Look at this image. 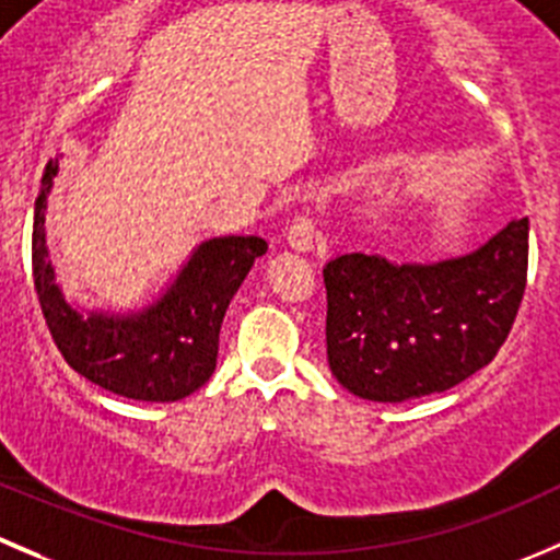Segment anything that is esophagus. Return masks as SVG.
<instances>
[{
	"instance_id": "obj_1",
	"label": "esophagus",
	"mask_w": 560,
	"mask_h": 560,
	"mask_svg": "<svg viewBox=\"0 0 560 560\" xmlns=\"http://www.w3.org/2000/svg\"><path fill=\"white\" fill-rule=\"evenodd\" d=\"M317 241V224H314L312 215H298L290 226H287V243H290L295 252H308Z\"/></svg>"
}]
</instances>
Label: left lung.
<instances>
[{
    "instance_id": "8db88e82",
    "label": "left lung",
    "mask_w": 560,
    "mask_h": 560,
    "mask_svg": "<svg viewBox=\"0 0 560 560\" xmlns=\"http://www.w3.org/2000/svg\"><path fill=\"white\" fill-rule=\"evenodd\" d=\"M334 377L361 399L441 394L485 369L512 330L528 279V219L457 259L394 265L341 254L323 268Z\"/></svg>"
}]
</instances>
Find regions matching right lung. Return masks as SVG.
Here are the masks:
<instances>
[{"mask_svg":"<svg viewBox=\"0 0 560 560\" xmlns=\"http://www.w3.org/2000/svg\"><path fill=\"white\" fill-rule=\"evenodd\" d=\"M57 170L59 159L48 161L32 224V276L54 345L81 377L125 399H186L213 374L226 306L268 243L254 235L205 241L153 306L139 314H79L54 284L46 259V197Z\"/></svg>","mask_w":560,"mask_h":560,"instance_id":"obj_1","label":"right lung"}]
</instances>
